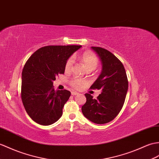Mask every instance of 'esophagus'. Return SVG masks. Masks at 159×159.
<instances>
[{
  "mask_svg": "<svg viewBox=\"0 0 159 159\" xmlns=\"http://www.w3.org/2000/svg\"><path fill=\"white\" fill-rule=\"evenodd\" d=\"M71 94H72V95H76L79 94V93H77V92H76V91H72Z\"/></svg>",
  "mask_w": 159,
  "mask_h": 159,
  "instance_id": "34e87169",
  "label": "esophagus"
}]
</instances>
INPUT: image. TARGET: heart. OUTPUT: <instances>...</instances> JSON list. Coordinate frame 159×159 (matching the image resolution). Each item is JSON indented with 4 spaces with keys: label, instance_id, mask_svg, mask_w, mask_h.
I'll return each mask as SVG.
<instances>
[{
    "label": "heart",
    "instance_id": "1",
    "mask_svg": "<svg viewBox=\"0 0 159 159\" xmlns=\"http://www.w3.org/2000/svg\"><path fill=\"white\" fill-rule=\"evenodd\" d=\"M80 60L83 63L84 66H85V68L88 70L91 71L97 68L99 62L98 58L96 55L93 53L89 52V51L88 52H84L81 55ZM74 61H75V60H74V57L72 56L70 57L67 61H66L64 66V70L66 72H68L71 70L74 64ZM70 85L72 87L78 89L80 88L84 84V81L79 79L75 78L71 79V80L70 81Z\"/></svg>",
    "mask_w": 159,
    "mask_h": 159
}]
</instances>
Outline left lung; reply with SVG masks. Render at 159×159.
Wrapping results in <instances>:
<instances>
[{"instance_id":"8db88e82","label":"left lung","mask_w":159,"mask_h":159,"mask_svg":"<svg viewBox=\"0 0 159 159\" xmlns=\"http://www.w3.org/2000/svg\"><path fill=\"white\" fill-rule=\"evenodd\" d=\"M102 64V71L91 86V89H100L96 99L85 93L87 101L82 112L87 119L96 124L109 123L123 108L128 89V79L123 64L109 51L99 47H91Z\"/></svg>"}]
</instances>
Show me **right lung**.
<instances>
[{"label":"right lung","mask_w":159,"mask_h":159,"mask_svg":"<svg viewBox=\"0 0 159 159\" xmlns=\"http://www.w3.org/2000/svg\"><path fill=\"white\" fill-rule=\"evenodd\" d=\"M81 45H49L36 51L24 66L21 98L25 111L36 123L50 125L62 115L70 96L68 90L55 91L53 81L64 74L66 61Z\"/></svg>","instance_id":"add662e5"}]
</instances>
